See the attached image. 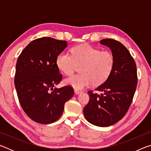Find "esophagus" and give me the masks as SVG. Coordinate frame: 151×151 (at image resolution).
Wrapping results in <instances>:
<instances>
[{"label":"esophagus","instance_id":"esophagus-1","mask_svg":"<svg viewBox=\"0 0 151 151\" xmlns=\"http://www.w3.org/2000/svg\"><path fill=\"white\" fill-rule=\"evenodd\" d=\"M82 93H83V91H82L78 90V89H75V93L76 94H78Z\"/></svg>","mask_w":151,"mask_h":151}]
</instances>
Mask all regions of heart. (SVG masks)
Returning <instances> with one entry per match:
<instances>
[{
	"label": "heart",
	"mask_w": 151,
	"mask_h": 151,
	"mask_svg": "<svg viewBox=\"0 0 151 151\" xmlns=\"http://www.w3.org/2000/svg\"><path fill=\"white\" fill-rule=\"evenodd\" d=\"M71 55L63 51L58 55L56 64L60 71L70 75L81 66L79 75L66 78V85L75 89H83L93 83L99 85L104 83L112 71L114 57L111 51L101 50L89 45H82L71 48Z\"/></svg>",
	"instance_id": "1"
}]
</instances>
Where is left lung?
I'll use <instances>...</instances> for the list:
<instances>
[{
	"label": "left lung",
	"mask_w": 151,
	"mask_h": 151,
	"mask_svg": "<svg viewBox=\"0 0 151 151\" xmlns=\"http://www.w3.org/2000/svg\"><path fill=\"white\" fill-rule=\"evenodd\" d=\"M101 45L107 46L114 57V65L108 79L95 91H88L90 100L83 109L86 119L94 125L105 127L116 123L124 116L137 88V66L129 51L116 40L106 39Z\"/></svg>",
	"instance_id": "8db88e82"
}]
</instances>
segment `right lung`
Returning a JSON list of instances; mask_svg holds the SVG:
<instances>
[{
    "label": "right lung",
    "instance_id": "right-lung-1",
    "mask_svg": "<svg viewBox=\"0 0 151 151\" xmlns=\"http://www.w3.org/2000/svg\"><path fill=\"white\" fill-rule=\"evenodd\" d=\"M65 40L42 37L30 42L17 59L14 85L27 116L40 124L52 123L62 115L64 105L74 95L73 88H54L63 75L56 64L67 46Z\"/></svg>",
    "mask_w": 151,
    "mask_h": 151
}]
</instances>
